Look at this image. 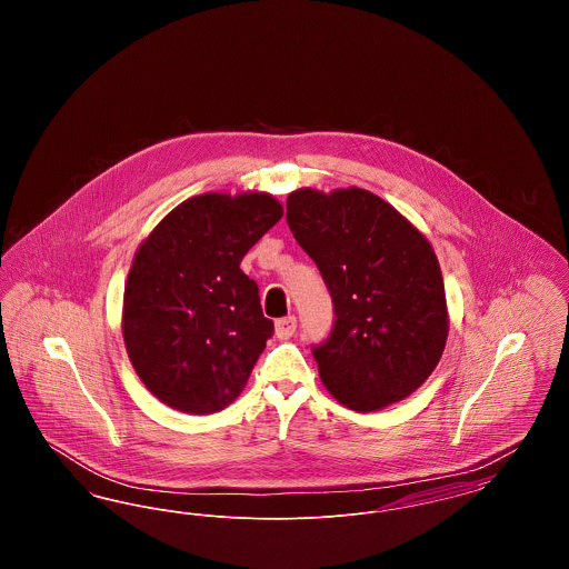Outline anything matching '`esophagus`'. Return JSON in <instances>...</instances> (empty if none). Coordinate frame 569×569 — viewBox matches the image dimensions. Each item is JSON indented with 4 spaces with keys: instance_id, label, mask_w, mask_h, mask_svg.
I'll use <instances>...</instances> for the list:
<instances>
[{
    "instance_id": "34e87169",
    "label": "esophagus",
    "mask_w": 569,
    "mask_h": 569,
    "mask_svg": "<svg viewBox=\"0 0 569 569\" xmlns=\"http://www.w3.org/2000/svg\"><path fill=\"white\" fill-rule=\"evenodd\" d=\"M295 332H297V318L295 316H288V318H281V320L274 322V335L279 339H290Z\"/></svg>"
}]
</instances>
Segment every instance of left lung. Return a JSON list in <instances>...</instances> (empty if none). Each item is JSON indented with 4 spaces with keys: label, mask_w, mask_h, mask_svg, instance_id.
<instances>
[{
    "label": "left lung",
    "mask_w": 569,
    "mask_h": 569,
    "mask_svg": "<svg viewBox=\"0 0 569 569\" xmlns=\"http://www.w3.org/2000/svg\"><path fill=\"white\" fill-rule=\"evenodd\" d=\"M288 226L322 272L335 307L313 348L330 395L353 411L403 401L433 373L448 339L433 247L367 190L292 191Z\"/></svg>",
    "instance_id": "8db88e82"
}]
</instances>
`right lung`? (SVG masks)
I'll list each match as a JSON object with an SVG mask.
<instances>
[{
    "label": "right lung",
    "instance_id": "1",
    "mask_svg": "<svg viewBox=\"0 0 569 569\" xmlns=\"http://www.w3.org/2000/svg\"><path fill=\"white\" fill-rule=\"evenodd\" d=\"M281 216L271 193H202L138 247L123 341L138 378L166 406L213 413L241 395L274 330L241 260Z\"/></svg>",
    "mask_w": 569,
    "mask_h": 569
}]
</instances>
